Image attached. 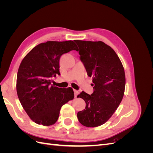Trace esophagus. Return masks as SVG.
Returning a JSON list of instances; mask_svg holds the SVG:
<instances>
[{"label":"esophagus","mask_w":153,"mask_h":153,"mask_svg":"<svg viewBox=\"0 0 153 153\" xmlns=\"http://www.w3.org/2000/svg\"><path fill=\"white\" fill-rule=\"evenodd\" d=\"M74 94H75V98H76L77 95H78V94H79V92H78V91H76V90L74 89Z\"/></svg>","instance_id":"obj_1"}]
</instances>
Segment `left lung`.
Segmentation results:
<instances>
[{
    "instance_id": "8db88e82",
    "label": "left lung",
    "mask_w": 153,
    "mask_h": 153,
    "mask_svg": "<svg viewBox=\"0 0 153 153\" xmlns=\"http://www.w3.org/2000/svg\"><path fill=\"white\" fill-rule=\"evenodd\" d=\"M87 75L92 77L94 92L82 91L77 96L85 101V108L77 113L86 127H97L112 117L123 100L126 78L124 67L115 51L103 41L75 40Z\"/></svg>"
}]
</instances>
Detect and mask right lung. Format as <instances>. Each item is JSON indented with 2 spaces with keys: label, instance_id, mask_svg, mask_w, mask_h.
Listing matches in <instances>:
<instances>
[{
  "label": "right lung",
  "instance_id": "1",
  "mask_svg": "<svg viewBox=\"0 0 153 153\" xmlns=\"http://www.w3.org/2000/svg\"><path fill=\"white\" fill-rule=\"evenodd\" d=\"M71 50H78L71 40L49 41L36 46L21 62L17 73V94L26 113L36 124H54L62 106L74 98L71 87L62 89L51 85L52 78L60 75V57Z\"/></svg>",
  "mask_w": 153,
  "mask_h": 153
}]
</instances>
